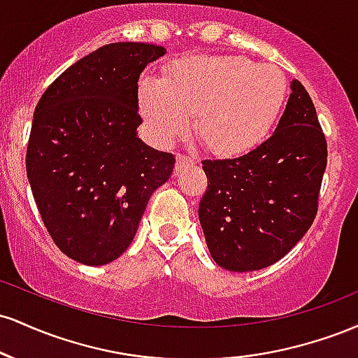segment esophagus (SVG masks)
Instances as JSON below:
<instances>
[{
	"instance_id": "obj_1",
	"label": "esophagus",
	"mask_w": 358,
	"mask_h": 358,
	"mask_svg": "<svg viewBox=\"0 0 358 358\" xmlns=\"http://www.w3.org/2000/svg\"><path fill=\"white\" fill-rule=\"evenodd\" d=\"M193 159L190 156H185V155H178L176 156V170H182V168L188 166V165H193Z\"/></svg>"
}]
</instances>
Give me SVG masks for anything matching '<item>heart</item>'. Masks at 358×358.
Listing matches in <instances>:
<instances>
[{"instance_id":"b5f03b06","label":"heart","mask_w":358,"mask_h":358,"mask_svg":"<svg viewBox=\"0 0 358 358\" xmlns=\"http://www.w3.org/2000/svg\"><path fill=\"white\" fill-rule=\"evenodd\" d=\"M281 71L245 57H185L162 80L139 82L138 104L151 136L173 141L195 114V134L219 155H241L276 124L286 99Z\"/></svg>"}]
</instances>
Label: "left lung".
<instances>
[{
  "label": "left lung",
  "mask_w": 358,
  "mask_h": 358,
  "mask_svg": "<svg viewBox=\"0 0 358 358\" xmlns=\"http://www.w3.org/2000/svg\"><path fill=\"white\" fill-rule=\"evenodd\" d=\"M327 139L299 80L276 131L232 159H203L208 185L199 219L220 268L248 273L274 264L301 241L318 212Z\"/></svg>",
  "instance_id": "left-lung-1"
}]
</instances>
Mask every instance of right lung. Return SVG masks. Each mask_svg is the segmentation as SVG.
Masks as SVG:
<instances>
[{
    "instance_id": "obj_1",
    "label": "right lung",
    "mask_w": 358,
    "mask_h": 358,
    "mask_svg": "<svg viewBox=\"0 0 358 358\" xmlns=\"http://www.w3.org/2000/svg\"><path fill=\"white\" fill-rule=\"evenodd\" d=\"M165 53L151 43L104 45L62 72L36 104L27 176L45 227L73 261L102 266L121 256L173 171V155L136 136L139 76Z\"/></svg>"
}]
</instances>
